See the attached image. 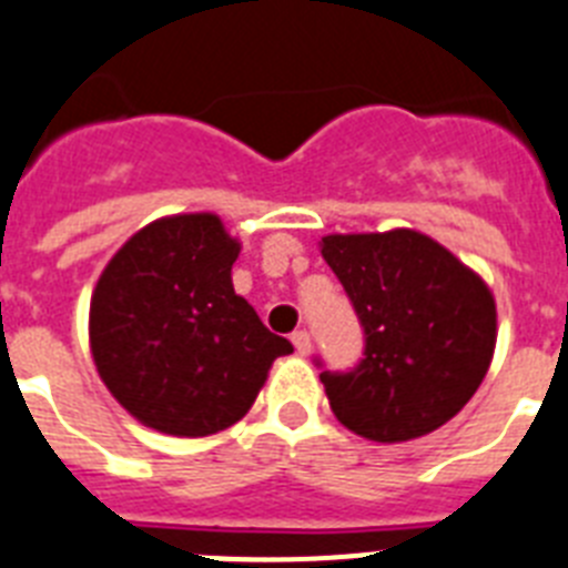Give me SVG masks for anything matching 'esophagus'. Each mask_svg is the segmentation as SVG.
<instances>
[{
	"mask_svg": "<svg viewBox=\"0 0 568 568\" xmlns=\"http://www.w3.org/2000/svg\"><path fill=\"white\" fill-rule=\"evenodd\" d=\"M290 339H293L295 351H298L302 357H307V354H311V334H307V331H293V336H290Z\"/></svg>",
	"mask_w": 568,
	"mask_h": 568,
	"instance_id": "esophagus-1",
	"label": "esophagus"
}]
</instances>
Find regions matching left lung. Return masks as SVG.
Returning <instances> with one entry per match:
<instances>
[{"label":"left lung","mask_w":568,"mask_h":568,"mask_svg":"<svg viewBox=\"0 0 568 568\" xmlns=\"http://www.w3.org/2000/svg\"><path fill=\"white\" fill-rule=\"evenodd\" d=\"M322 257L365 336L354 368L318 374L339 424L397 444L458 415L494 357L496 304L485 281L412 229L327 234Z\"/></svg>","instance_id":"left-lung-1"}]
</instances>
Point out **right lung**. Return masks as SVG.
<instances>
[{"mask_svg": "<svg viewBox=\"0 0 568 568\" xmlns=\"http://www.w3.org/2000/svg\"><path fill=\"white\" fill-rule=\"evenodd\" d=\"M241 243L214 214L135 232L98 278L89 342L98 374L133 418L200 438L250 412L270 365L290 354L232 287Z\"/></svg>", "mask_w": 568, "mask_h": 568, "instance_id": "right-lung-1", "label": "right lung"}]
</instances>
